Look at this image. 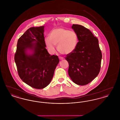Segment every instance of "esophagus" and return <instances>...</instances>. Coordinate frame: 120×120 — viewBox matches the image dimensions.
I'll list each match as a JSON object with an SVG mask.
<instances>
[{
	"mask_svg": "<svg viewBox=\"0 0 120 120\" xmlns=\"http://www.w3.org/2000/svg\"><path fill=\"white\" fill-rule=\"evenodd\" d=\"M59 58L60 59V60H63V59H64V58L63 57H59Z\"/></svg>",
	"mask_w": 120,
	"mask_h": 120,
	"instance_id": "esophagus-1",
	"label": "esophagus"
}]
</instances>
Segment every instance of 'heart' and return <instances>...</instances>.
<instances>
[{
  "label": "heart",
  "instance_id": "b5f03b06",
  "mask_svg": "<svg viewBox=\"0 0 120 120\" xmlns=\"http://www.w3.org/2000/svg\"><path fill=\"white\" fill-rule=\"evenodd\" d=\"M78 42V36L75 31L62 28L53 30L49 38L45 39L46 46L50 52H54L57 45V51L63 54H69L74 51Z\"/></svg>",
  "mask_w": 120,
  "mask_h": 120
}]
</instances>
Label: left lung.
<instances>
[{
  "label": "left lung",
  "instance_id": "1",
  "mask_svg": "<svg viewBox=\"0 0 120 120\" xmlns=\"http://www.w3.org/2000/svg\"><path fill=\"white\" fill-rule=\"evenodd\" d=\"M79 42L74 51L65 57L69 63L68 72L75 84L85 86L99 74L102 54L98 40L90 30L84 26L73 24L71 27Z\"/></svg>",
  "mask_w": 120,
  "mask_h": 120
}]
</instances>
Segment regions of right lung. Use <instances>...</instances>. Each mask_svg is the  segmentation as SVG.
Wrapping results in <instances>:
<instances>
[{
    "label": "right lung",
    "mask_w": 120,
    "mask_h": 120,
    "mask_svg": "<svg viewBox=\"0 0 120 120\" xmlns=\"http://www.w3.org/2000/svg\"><path fill=\"white\" fill-rule=\"evenodd\" d=\"M44 28L43 26L28 29L18 39L14 56L19 77L36 89L49 84L59 62L57 56L50 55L45 48Z\"/></svg>",
    "instance_id": "add662e5"
}]
</instances>
